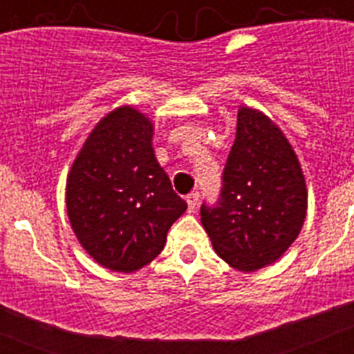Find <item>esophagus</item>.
<instances>
[{"instance_id":"esophagus-1","label":"esophagus","mask_w":354,"mask_h":354,"mask_svg":"<svg viewBox=\"0 0 354 354\" xmlns=\"http://www.w3.org/2000/svg\"><path fill=\"white\" fill-rule=\"evenodd\" d=\"M198 198L200 195L198 193H189V195L186 196V202H187V209H189V212H193L196 209V205H198Z\"/></svg>"}]
</instances>
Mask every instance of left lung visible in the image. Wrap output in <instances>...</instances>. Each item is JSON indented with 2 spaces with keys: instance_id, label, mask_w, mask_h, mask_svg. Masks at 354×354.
Instances as JSON below:
<instances>
[{
  "instance_id": "left-lung-1",
  "label": "left lung",
  "mask_w": 354,
  "mask_h": 354,
  "mask_svg": "<svg viewBox=\"0 0 354 354\" xmlns=\"http://www.w3.org/2000/svg\"><path fill=\"white\" fill-rule=\"evenodd\" d=\"M306 207L301 162L283 131L261 109L239 106L221 198L200 209L218 257L241 273L271 266L299 236Z\"/></svg>"
}]
</instances>
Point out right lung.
Returning <instances> with one entry per match:
<instances>
[{
    "label": "right lung",
    "instance_id": "right-lung-1",
    "mask_svg": "<svg viewBox=\"0 0 354 354\" xmlns=\"http://www.w3.org/2000/svg\"><path fill=\"white\" fill-rule=\"evenodd\" d=\"M154 122L131 104L106 113L67 174L65 205L74 236L90 257L115 273L154 261L168 228L187 204L171 189L154 154Z\"/></svg>",
    "mask_w": 354,
    "mask_h": 354
}]
</instances>
